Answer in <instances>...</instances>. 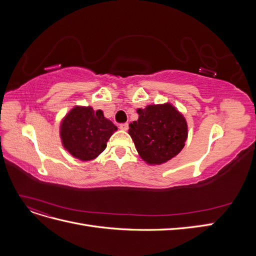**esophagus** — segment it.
<instances>
[{"label":"esophagus","mask_w":256,"mask_h":256,"mask_svg":"<svg viewBox=\"0 0 256 256\" xmlns=\"http://www.w3.org/2000/svg\"><path fill=\"white\" fill-rule=\"evenodd\" d=\"M120 128L122 130H124V131L128 130V128H129L128 122H124V124H120Z\"/></svg>","instance_id":"esophagus-1"}]
</instances>
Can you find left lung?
<instances>
[{"label": "left lung", "instance_id": "1", "mask_svg": "<svg viewBox=\"0 0 256 256\" xmlns=\"http://www.w3.org/2000/svg\"><path fill=\"white\" fill-rule=\"evenodd\" d=\"M136 112L138 120L130 124L128 132L145 162L162 164L180 152L188 136V126L172 104H150Z\"/></svg>", "mask_w": 256, "mask_h": 256}]
</instances>
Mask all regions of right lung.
<instances>
[{
    "label": "right lung",
    "mask_w": 256,
    "mask_h": 256,
    "mask_svg": "<svg viewBox=\"0 0 256 256\" xmlns=\"http://www.w3.org/2000/svg\"><path fill=\"white\" fill-rule=\"evenodd\" d=\"M114 124L106 120L102 110L92 106H74L60 124L63 146L76 159L88 161L98 157L106 147L114 131Z\"/></svg>",
    "instance_id": "1"
}]
</instances>
